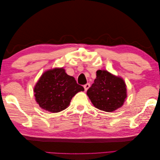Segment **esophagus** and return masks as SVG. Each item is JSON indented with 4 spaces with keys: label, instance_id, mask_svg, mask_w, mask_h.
Segmentation results:
<instances>
[{
    "label": "esophagus",
    "instance_id": "obj_1",
    "mask_svg": "<svg viewBox=\"0 0 160 160\" xmlns=\"http://www.w3.org/2000/svg\"><path fill=\"white\" fill-rule=\"evenodd\" d=\"M89 87H90V84H89V83H87V84H85V85H84V89H85V91H86L87 90H88V89L89 88Z\"/></svg>",
    "mask_w": 160,
    "mask_h": 160
}]
</instances>
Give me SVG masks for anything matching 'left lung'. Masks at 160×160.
<instances>
[{"label": "left lung", "mask_w": 160, "mask_h": 160, "mask_svg": "<svg viewBox=\"0 0 160 160\" xmlns=\"http://www.w3.org/2000/svg\"><path fill=\"white\" fill-rule=\"evenodd\" d=\"M96 79L87 92L96 108L112 112L123 105L127 98L126 85L122 78L105 70L96 72Z\"/></svg>", "instance_id": "obj_1"}]
</instances>
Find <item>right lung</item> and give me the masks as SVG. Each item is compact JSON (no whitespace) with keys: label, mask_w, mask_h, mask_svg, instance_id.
I'll list each match as a JSON object with an SVG mask.
<instances>
[{"label":"right lung","mask_w":160,"mask_h":160,"mask_svg":"<svg viewBox=\"0 0 160 160\" xmlns=\"http://www.w3.org/2000/svg\"><path fill=\"white\" fill-rule=\"evenodd\" d=\"M81 91H84L83 87L77 84L74 77L67 75L62 68L45 72L34 88L37 103L52 113L65 109L72 97Z\"/></svg>","instance_id":"add662e5"}]
</instances>
